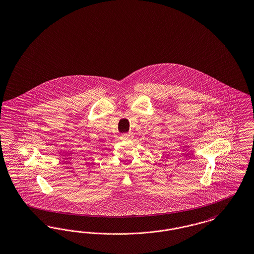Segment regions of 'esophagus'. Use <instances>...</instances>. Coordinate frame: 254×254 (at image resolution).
I'll list each match as a JSON object with an SVG mask.
<instances>
[{
    "label": "esophagus",
    "mask_w": 254,
    "mask_h": 254,
    "mask_svg": "<svg viewBox=\"0 0 254 254\" xmlns=\"http://www.w3.org/2000/svg\"><path fill=\"white\" fill-rule=\"evenodd\" d=\"M129 138H130V134L129 133H125V134H122V136H121L122 140H127Z\"/></svg>",
    "instance_id": "1"
}]
</instances>
